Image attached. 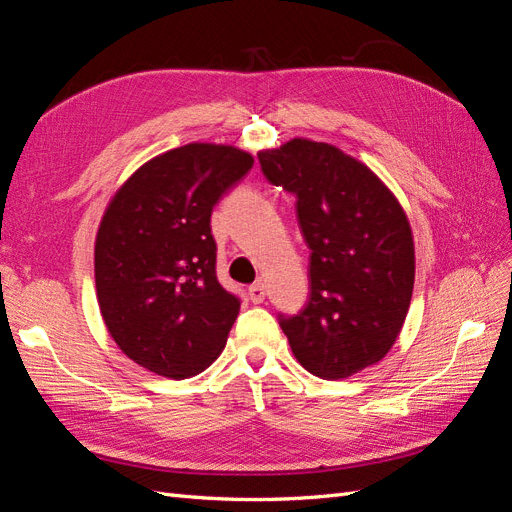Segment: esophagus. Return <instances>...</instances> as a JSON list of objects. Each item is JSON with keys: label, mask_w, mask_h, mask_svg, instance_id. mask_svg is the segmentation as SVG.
Instances as JSON below:
<instances>
[{"label": "esophagus", "mask_w": 512, "mask_h": 512, "mask_svg": "<svg viewBox=\"0 0 512 512\" xmlns=\"http://www.w3.org/2000/svg\"><path fill=\"white\" fill-rule=\"evenodd\" d=\"M247 294H250V301L252 303H262L265 301V284H262L260 280H256L250 288H247Z\"/></svg>", "instance_id": "esophagus-1"}]
</instances>
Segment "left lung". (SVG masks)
<instances>
[{
  "label": "left lung",
  "instance_id": "left-lung-1",
  "mask_svg": "<svg viewBox=\"0 0 512 512\" xmlns=\"http://www.w3.org/2000/svg\"><path fill=\"white\" fill-rule=\"evenodd\" d=\"M258 160L271 185L297 198L312 250L307 303L277 320L309 374L348 378L378 363L404 327L414 288L410 222L389 188L333 145L292 138Z\"/></svg>",
  "mask_w": 512,
  "mask_h": 512
}]
</instances>
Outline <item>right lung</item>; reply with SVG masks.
Segmentation results:
<instances>
[{"instance_id":"obj_1","label":"right lung","mask_w":512,"mask_h":512,"mask_svg":"<svg viewBox=\"0 0 512 512\" xmlns=\"http://www.w3.org/2000/svg\"><path fill=\"white\" fill-rule=\"evenodd\" d=\"M237 147L192 143L121 185L96 237V290L108 333L134 363L192 378L226 346L241 299L215 275L211 213L250 173Z\"/></svg>"}]
</instances>
